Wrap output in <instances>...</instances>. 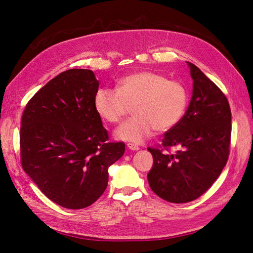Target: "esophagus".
<instances>
[{"label":"esophagus","instance_id":"1","mask_svg":"<svg viewBox=\"0 0 253 253\" xmlns=\"http://www.w3.org/2000/svg\"><path fill=\"white\" fill-rule=\"evenodd\" d=\"M126 146H127V148L130 149V150H138V149L140 148L138 145H136V144H134V143H127Z\"/></svg>","mask_w":253,"mask_h":253}]
</instances>
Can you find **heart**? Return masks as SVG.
Returning <instances> with one entry per match:
<instances>
[{
	"label": "heart",
	"mask_w": 253,
	"mask_h": 253,
	"mask_svg": "<svg viewBox=\"0 0 253 253\" xmlns=\"http://www.w3.org/2000/svg\"><path fill=\"white\" fill-rule=\"evenodd\" d=\"M189 103L187 88L165 75L143 70L119 79L116 90L99 88L93 97L97 115L110 124L121 121L129 106L135 115L115 132L118 139L139 143L154 130L167 132L184 117Z\"/></svg>",
	"instance_id": "obj_1"
}]
</instances>
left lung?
Returning <instances> with one entry per match:
<instances>
[{
	"label": "left lung",
	"instance_id": "8db88e82",
	"mask_svg": "<svg viewBox=\"0 0 253 253\" xmlns=\"http://www.w3.org/2000/svg\"><path fill=\"white\" fill-rule=\"evenodd\" d=\"M188 65L193 94L186 113L165 133L162 145L147 148L154 158L148 184L159 197L173 204L195 200L214 184L230 146L231 112L225 94L196 65ZM174 146L180 149L170 154L169 148Z\"/></svg>",
	"mask_w": 253,
	"mask_h": 253
}]
</instances>
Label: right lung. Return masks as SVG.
<instances>
[{"instance_id": "obj_1", "label": "right lung", "mask_w": 253, "mask_h": 253, "mask_svg": "<svg viewBox=\"0 0 253 253\" xmlns=\"http://www.w3.org/2000/svg\"><path fill=\"white\" fill-rule=\"evenodd\" d=\"M98 86L92 70H65L38 90L22 116L23 169L48 199L70 210L102 196L109 167L125 154L95 112Z\"/></svg>"}]
</instances>
